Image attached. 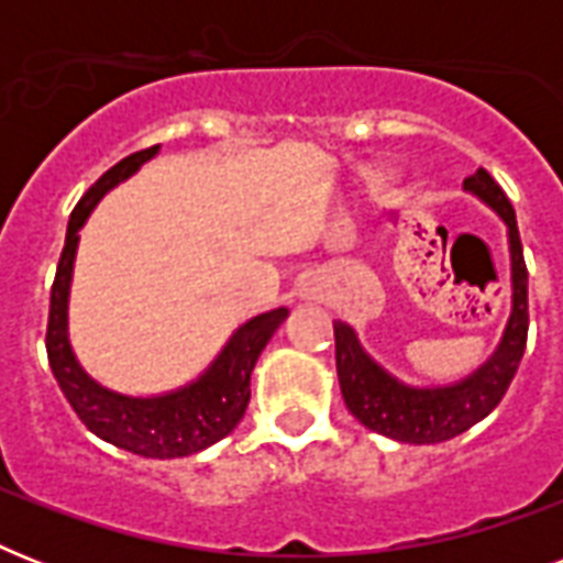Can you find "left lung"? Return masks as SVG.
Wrapping results in <instances>:
<instances>
[{
	"instance_id": "left-lung-1",
	"label": "left lung",
	"mask_w": 563,
	"mask_h": 563,
	"mask_svg": "<svg viewBox=\"0 0 563 563\" xmlns=\"http://www.w3.org/2000/svg\"><path fill=\"white\" fill-rule=\"evenodd\" d=\"M464 192L476 195L485 207L506 221L508 260H511V312L503 339L479 368L446 385H409L385 371L362 347L351 324L335 321V371L344 406L371 432L400 444H441L462 435L473 423L497 409L523 360L529 333V272L517 233L515 207L485 169L464 178Z\"/></svg>"
}]
</instances>
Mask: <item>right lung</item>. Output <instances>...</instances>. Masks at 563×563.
<instances>
[{
    "label": "right lung",
    "mask_w": 563,
    "mask_h": 563,
    "mask_svg": "<svg viewBox=\"0 0 563 563\" xmlns=\"http://www.w3.org/2000/svg\"><path fill=\"white\" fill-rule=\"evenodd\" d=\"M161 145L136 152L119 161L92 184L78 207L69 216L66 242L60 263H57L52 303H48L46 353L52 374L60 391L81 418V423L101 441L143 455V459H184L201 453L210 444L230 435L242 420L251 400V371L260 353L272 342L277 327L286 321L289 309H268L233 330L219 356L180 388L163 394H122L101 385L96 376L84 371L69 342V289H73V268L81 228L96 210V203L125 184L145 163L157 157Z\"/></svg>",
    "instance_id": "1"
}]
</instances>
